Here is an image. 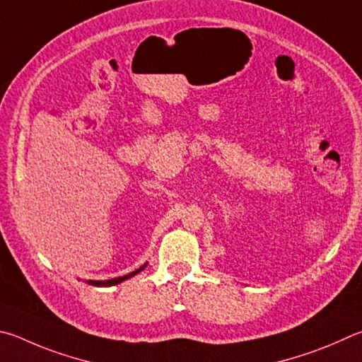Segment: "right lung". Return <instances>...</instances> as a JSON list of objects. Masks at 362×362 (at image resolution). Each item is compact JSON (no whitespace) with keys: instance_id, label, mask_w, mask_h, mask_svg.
Returning a JSON list of instances; mask_svg holds the SVG:
<instances>
[{"instance_id":"right-lung-1","label":"right lung","mask_w":362,"mask_h":362,"mask_svg":"<svg viewBox=\"0 0 362 362\" xmlns=\"http://www.w3.org/2000/svg\"><path fill=\"white\" fill-rule=\"evenodd\" d=\"M144 267H147V262L144 266H141L139 269H136L134 272H131L128 275H123V277H117V279H110V280H87V284L93 285V286H114V285L122 284V281H124V280L134 277L136 274H139L141 271H144Z\"/></svg>"}]
</instances>
